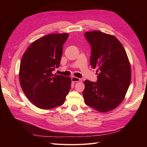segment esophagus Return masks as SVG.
Instances as JSON below:
<instances>
[{
	"instance_id": "1",
	"label": "esophagus",
	"mask_w": 147,
	"mask_h": 147,
	"mask_svg": "<svg viewBox=\"0 0 147 147\" xmlns=\"http://www.w3.org/2000/svg\"><path fill=\"white\" fill-rule=\"evenodd\" d=\"M81 79L77 78V77H72V81L73 82H80Z\"/></svg>"
}]
</instances>
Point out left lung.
<instances>
[{
	"label": "left lung",
	"mask_w": 147,
	"mask_h": 147,
	"mask_svg": "<svg viewBox=\"0 0 147 147\" xmlns=\"http://www.w3.org/2000/svg\"><path fill=\"white\" fill-rule=\"evenodd\" d=\"M91 47L90 63L97 68V80L84 82L85 104L100 112L118 107L129 86L131 69L125 50L113 35L99 30L84 33Z\"/></svg>",
	"instance_id": "1"
}]
</instances>
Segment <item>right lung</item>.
<instances>
[{
  "mask_svg": "<svg viewBox=\"0 0 147 147\" xmlns=\"http://www.w3.org/2000/svg\"><path fill=\"white\" fill-rule=\"evenodd\" d=\"M69 34H51L32 42L22 57L20 82L28 99L37 107L51 109L64 104L71 78L52 72L59 67Z\"/></svg>",
  "mask_w": 147,
  "mask_h": 147,
  "instance_id": "add662e5",
  "label": "right lung"
}]
</instances>
